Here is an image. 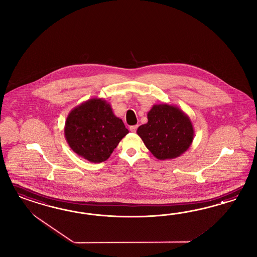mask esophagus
<instances>
[{
    "label": "esophagus",
    "mask_w": 257,
    "mask_h": 257,
    "mask_svg": "<svg viewBox=\"0 0 257 257\" xmlns=\"http://www.w3.org/2000/svg\"><path fill=\"white\" fill-rule=\"evenodd\" d=\"M138 127H139V125H134V126H130V131L133 133L136 132V131H137V129H138Z\"/></svg>",
    "instance_id": "1"
}]
</instances>
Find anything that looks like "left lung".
I'll use <instances>...</instances> for the list:
<instances>
[{
  "mask_svg": "<svg viewBox=\"0 0 257 257\" xmlns=\"http://www.w3.org/2000/svg\"><path fill=\"white\" fill-rule=\"evenodd\" d=\"M148 122L138 128V135L159 160L173 159L187 152L194 139L193 125L178 106L155 104L147 114Z\"/></svg>",
  "mask_w": 257,
  "mask_h": 257,
  "instance_id": "left-lung-1",
  "label": "left lung"
}]
</instances>
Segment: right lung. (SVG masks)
I'll return each instance as SVG.
<instances>
[{
	"label": "right lung",
	"mask_w": 257,
	"mask_h": 257,
	"mask_svg": "<svg viewBox=\"0 0 257 257\" xmlns=\"http://www.w3.org/2000/svg\"><path fill=\"white\" fill-rule=\"evenodd\" d=\"M128 133L111 105L101 98L89 99L72 109L64 128L70 149L92 163L108 159Z\"/></svg>",
	"instance_id": "obj_1"
}]
</instances>
